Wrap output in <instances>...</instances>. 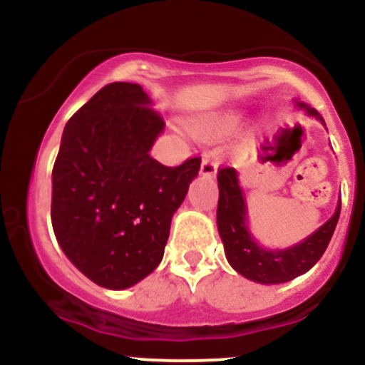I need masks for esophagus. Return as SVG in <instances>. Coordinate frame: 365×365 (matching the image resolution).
<instances>
[{
	"label": "esophagus",
	"mask_w": 365,
	"mask_h": 365,
	"mask_svg": "<svg viewBox=\"0 0 365 365\" xmlns=\"http://www.w3.org/2000/svg\"><path fill=\"white\" fill-rule=\"evenodd\" d=\"M217 171V159L211 154H204L202 163H200V173L204 177H215Z\"/></svg>",
	"instance_id": "34e87169"
}]
</instances>
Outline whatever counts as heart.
<instances>
[{"mask_svg": "<svg viewBox=\"0 0 365 365\" xmlns=\"http://www.w3.org/2000/svg\"><path fill=\"white\" fill-rule=\"evenodd\" d=\"M232 127L233 118H228V116H215V118L199 121L194 127V132L197 137H200L204 140H216L220 137L226 135Z\"/></svg>", "mask_w": 365, "mask_h": 365, "instance_id": "b5f03b06", "label": "heart"}]
</instances>
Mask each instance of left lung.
<instances>
[{"label": "left lung", "instance_id": "left-lung-1", "mask_svg": "<svg viewBox=\"0 0 365 365\" xmlns=\"http://www.w3.org/2000/svg\"><path fill=\"white\" fill-rule=\"evenodd\" d=\"M309 115L317 116L314 108L299 103ZM217 187H220V200H217V230L225 244V254L232 267L245 278L257 283H284L309 271L324 254L338 217H340L341 202L329 221L312 233L302 244L290 247L287 250H266L255 244L245 223V200L238 187L237 171L230 166L217 170Z\"/></svg>", "mask_w": 365, "mask_h": 365}]
</instances>
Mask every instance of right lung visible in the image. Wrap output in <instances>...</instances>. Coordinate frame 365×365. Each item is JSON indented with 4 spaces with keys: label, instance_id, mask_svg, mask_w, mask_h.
Masks as SVG:
<instances>
[{
    "label": "right lung",
    "instance_id": "add662e5",
    "mask_svg": "<svg viewBox=\"0 0 365 365\" xmlns=\"http://www.w3.org/2000/svg\"><path fill=\"white\" fill-rule=\"evenodd\" d=\"M140 86H104L68 120L53 166L51 221L63 252L96 284L123 290L161 262L173 212L200 158L149 156L165 128Z\"/></svg>",
    "mask_w": 365,
    "mask_h": 365
}]
</instances>
